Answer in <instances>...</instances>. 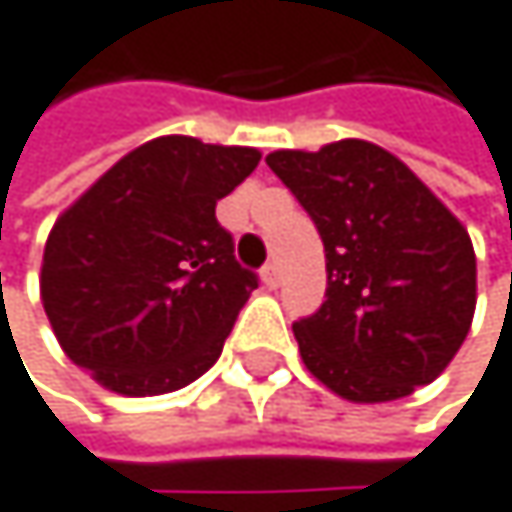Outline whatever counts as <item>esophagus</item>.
<instances>
[{
	"label": "esophagus",
	"mask_w": 512,
	"mask_h": 512,
	"mask_svg": "<svg viewBox=\"0 0 512 512\" xmlns=\"http://www.w3.org/2000/svg\"><path fill=\"white\" fill-rule=\"evenodd\" d=\"M262 280H265V287H268V290H277V287H280V268H277V262H268V265L262 268Z\"/></svg>",
	"instance_id": "obj_1"
}]
</instances>
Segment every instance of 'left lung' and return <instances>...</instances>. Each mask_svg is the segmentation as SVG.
<instances>
[{
	"label": "left lung",
	"instance_id": "8db88e82",
	"mask_svg": "<svg viewBox=\"0 0 512 512\" xmlns=\"http://www.w3.org/2000/svg\"><path fill=\"white\" fill-rule=\"evenodd\" d=\"M326 253V299L293 323L314 378L351 403L430 385L464 345L476 308L467 228L391 152L339 140L265 158Z\"/></svg>",
	"mask_w": 512,
	"mask_h": 512
}]
</instances>
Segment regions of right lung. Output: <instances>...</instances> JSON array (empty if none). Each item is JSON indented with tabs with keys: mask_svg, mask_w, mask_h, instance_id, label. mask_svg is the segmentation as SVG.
Returning a JSON list of instances; mask_svg holds the SVG:
<instances>
[{
	"mask_svg": "<svg viewBox=\"0 0 512 512\" xmlns=\"http://www.w3.org/2000/svg\"><path fill=\"white\" fill-rule=\"evenodd\" d=\"M250 146L158 137L115 161L51 228L42 305L66 357L124 397L186 388L222 354L259 277L216 201L259 164Z\"/></svg>",
	"mask_w": 512,
	"mask_h": 512,
	"instance_id": "1",
	"label": "right lung"
}]
</instances>
